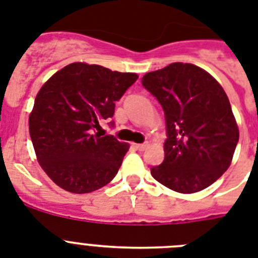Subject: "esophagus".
<instances>
[{
  "mask_svg": "<svg viewBox=\"0 0 258 258\" xmlns=\"http://www.w3.org/2000/svg\"><path fill=\"white\" fill-rule=\"evenodd\" d=\"M136 149H139V151H144V149H147V147H148V144L147 143H144V144H135Z\"/></svg>",
  "mask_w": 258,
  "mask_h": 258,
  "instance_id": "1",
  "label": "esophagus"
}]
</instances>
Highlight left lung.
<instances>
[{"label":"left lung","mask_w":258,"mask_h":258,"mask_svg":"<svg viewBox=\"0 0 258 258\" xmlns=\"http://www.w3.org/2000/svg\"><path fill=\"white\" fill-rule=\"evenodd\" d=\"M142 84L165 114V157L151 168L153 178L182 194L209 187L228 169L239 142L226 92L210 73L187 62L147 73Z\"/></svg>","instance_id":"8db88e82"}]
</instances>
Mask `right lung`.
<instances>
[{"mask_svg": "<svg viewBox=\"0 0 258 258\" xmlns=\"http://www.w3.org/2000/svg\"><path fill=\"white\" fill-rule=\"evenodd\" d=\"M136 80V73L72 62L39 90L30 136L39 164L61 189L92 192L116 176L130 146L94 131L102 119L112 118L115 102Z\"/></svg>", "mask_w": 258, "mask_h": 258, "instance_id": "1", "label": "right lung"}]
</instances>
